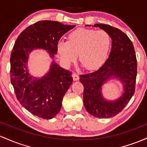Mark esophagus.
I'll return each instance as SVG.
<instances>
[{"label":"esophagus","mask_w":147,"mask_h":147,"mask_svg":"<svg viewBox=\"0 0 147 147\" xmlns=\"http://www.w3.org/2000/svg\"><path fill=\"white\" fill-rule=\"evenodd\" d=\"M72 78H73V80H75V81H77V80H78L79 79H80V77H79V75H77V73H74L73 75H72Z\"/></svg>","instance_id":"obj_1"}]
</instances>
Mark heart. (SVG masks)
<instances>
[{
  "instance_id": "obj_1",
  "label": "heart",
  "mask_w": 147,
  "mask_h": 147,
  "mask_svg": "<svg viewBox=\"0 0 147 147\" xmlns=\"http://www.w3.org/2000/svg\"><path fill=\"white\" fill-rule=\"evenodd\" d=\"M69 41L61 40L57 51L65 65L80 60L88 70L100 67L107 59L111 47V38L105 30L78 28L71 32Z\"/></svg>"
}]
</instances>
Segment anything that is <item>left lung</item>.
<instances>
[{"label":"left lung","mask_w":147,"mask_h":147,"mask_svg":"<svg viewBox=\"0 0 147 147\" xmlns=\"http://www.w3.org/2000/svg\"><path fill=\"white\" fill-rule=\"evenodd\" d=\"M91 26V25H86ZM94 27L102 29L112 38L109 58L96 72L80 75L83 84L84 104L86 111L100 119L114 117L121 112L133 97L137 76V59L131 40L118 28L103 24ZM111 79L119 80L123 84V93L114 101H108L102 95V86Z\"/></svg>","instance_id":"8db88e82"}]
</instances>
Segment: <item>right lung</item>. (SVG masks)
I'll use <instances>...</instances> for the list:
<instances>
[{"mask_svg":"<svg viewBox=\"0 0 147 147\" xmlns=\"http://www.w3.org/2000/svg\"><path fill=\"white\" fill-rule=\"evenodd\" d=\"M75 26L59 22L40 21L27 27L14 43L10 56V80L19 102L33 115L51 119L60 112L64 95L72 83V72L54 61L59 40ZM48 51L53 62L43 77L29 73L28 60L33 50Z\"/></svg>","mask_w":147,"mask_h":147,"instance_id":"add662e5","label":"right lung"}]
</instances>
